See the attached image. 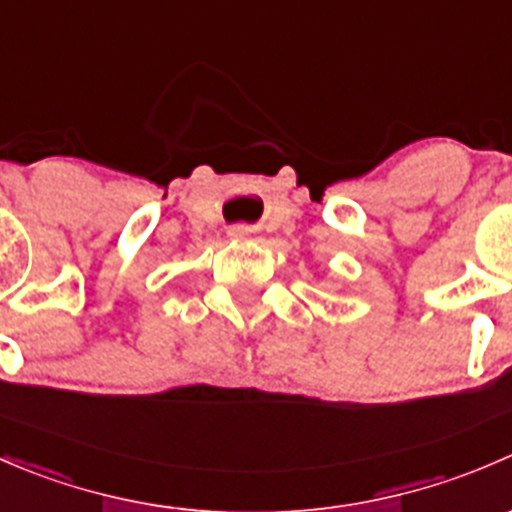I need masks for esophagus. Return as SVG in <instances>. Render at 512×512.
I'll return each mask as SVG.
<instances>
[{
    "label": "esophagus",
    "instance_id": "obj_1",
    "mask_svg": "<svg viewBox=\"0 0 512 512\" xmlns=\"http://www.w3.org/2000/svg\"><path fill=\"white\" fill-rule=\"evenodd\" d=\"M230 235L232 237H247V235H250V227H247V225H235V227H230Z\"/></svg>",
    "mask_w": 512,
    "mask_h": 512
}]
</instances>
